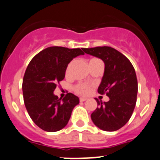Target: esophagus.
<instances>
[{"label":"esophagus","instance_id":"34e87169","mask_svg":"<svg viewBox=\"0 0 160 160\" xmlns=\"http://www.w3.org/2000/svg\"><path fill=\"white\" fill-rule=\"evenodd\" d=\"M86 100H87V98H85V97H80V98H79V100H80L81 102L86 101Z\"/></svg>","mask_w":160,"mask_h":160}]
</instances>
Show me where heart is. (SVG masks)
<instances>
[{"instance_id": "obj_1", "label": "heart", "mask_w": 160, "mask_h": 160, "mask_svg": "<svg viewBox=\"0 0 160 160\" xmlns=\"http://www.w3.org/2000/svg\"><path fill=\"white\" fill-rule=\"evenodd\" d=\"M71 65H72V62L68 64V66L67 67L66 69V74H69L70 69L71 68ZM91 89H92V85L89 84V83L86 82H80L78 83L77 85H75L74 87V91L78 95H82L86 96L88 94L90 93Z\"/></svg>"}]
</instances>
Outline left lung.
<instances>
[{"label": "left lung", "instance_id": "1", "mask_svg": "<svg viewBox=\"0 0 160 160\" xmlns=\"http://www.w3.org/2000/svg\"><path fill=\"white\" fill-rule=\"evenodd\" d=\"M86 53L104 61V76L98 92L109 97L108 102L96 98L98 108L91 114L94 124L104 131H115L130 120L137 102L138 79L133 65L120 52L108 46L83 48Z\"/></svg>", "mask_w": 160, "mask_h": 160}]
</instances>
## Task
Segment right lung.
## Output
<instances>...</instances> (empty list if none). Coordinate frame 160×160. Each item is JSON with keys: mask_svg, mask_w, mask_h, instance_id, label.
<instances>
[{"mask_svg": "<svg viewBox=\"0 0 160 160\" xmlns=\"http://www.w3.org/2000/svg\"><path fill=\"white\" fill-rule=\"evenodd\" d=\"M82 49L48 47L38 53L27 66L22 86L24 104L33 122L45 131L56 132L66 127L79 103L78 97L71 92L61 100L53 92L64 78L68 63L85 54Z\"/></svg>", "mask_w": 160, "mask_h": 160, "instance_id": "right-lung-1", "label": "right lung"}]
</instances>
